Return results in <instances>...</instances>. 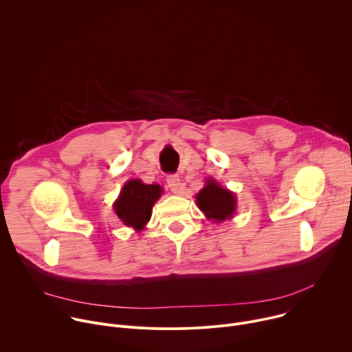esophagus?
<instances>
[{
    "mask_svg": "<svg viewBox=\"0 0 352 352\" xmlns=\"http://www.w3.org/2000/svg\"><path fill=\"white\" fill-rule=\"evenodd\" d=\"M166 184L170 188L172 192L179 194L182 191V186H180V177L177 175H169L166 177Z\"/></svg>",
    "mask_w": 352,
    "mask_h": 352,
    "instance_id": "obj_1",
    "label": "esophagus"
}]
</instances>
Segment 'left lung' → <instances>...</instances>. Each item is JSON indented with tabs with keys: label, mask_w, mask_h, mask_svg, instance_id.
<instances>
[{
	"label": "left lung",
	"mask_w": 352,
	"mask_h": 352,
	"mask_svg": "<svg viewBox=\"0 0 352 352\" xmlns=\"http://www.w3.org/2000/svg\"><path fill=\"white\" fill-rule=\"evenodd\" d=\"M197 205L208 220L220 223L234 216L236 198L234 192L221 187L214 179H206L205 187L197 194Z\"/></svg>",
	"instance_id": "left-lung-1"
}]
</instances>
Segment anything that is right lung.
Returning <instances> with one entry per match:
<instances>
[{"label":"right lung","mask_w":352,"mask_h":352,"mask_svg":"<svg viewBox=\"0 0 352 352\" xmlns=\"http://www.w3.org/2000/svg\"><path fill=\"white\" fill-rule=\"evenodd\" d=\"M161 194L160 184H144L140 179H132L124 184L118 199L114 202V210L125 226L142 231Z\"/></svg>","instance_id":"right-lung-1"}]
</instances>
